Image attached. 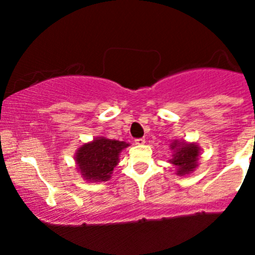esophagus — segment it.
Here are the masks:
<instances>
[{
	"label": "esophagus",
	"instance_id": "obj_1",
	"mask_svg": "<svg viewBox=\"0 0 255 255\" xmlns=\"http://www.w3.org/2000/svg\"><path fill=\"white\" fill-rule=\"evenodd\" d=\"M144 143H145V138H137V139H135V144H137V145H142Z\"/></svg>",
	"mask_w": 255,
	"mask_h": 255
}]
</instances>
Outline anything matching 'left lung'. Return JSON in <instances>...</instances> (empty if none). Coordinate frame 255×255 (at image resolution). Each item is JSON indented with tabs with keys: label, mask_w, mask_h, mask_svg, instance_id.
Returning a JSON list of instances; mask_svg holds the SVG:
<instances>
[{
	"label": "left lung",
	"mask_w": 255,
	"mask_h": 255,
	"mask_svg": "<svg viewBox=\"0 0 255 255\" xmlns=\"http://www.w3.org/2000/svg\"><path fill=\"white\" fill-rule=\"evenodd\" d=\"M171 150H174L170 163L177 168V175H186L196 169L199 163L200 146L196 143H186L174 140L171 143Z\"/></svg>",
	"instance_id": "left-lung-1"
}]
</instances>
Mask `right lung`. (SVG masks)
<instances>
[{"mask_svg":"<svg viewBox=\"0 0 255 255\" xmlns=\"http://www.w3.org/2000/svg\"><path fill=\"white\" fill-rule=\"evenodd\" d=\"M129 145L121 140L95 138L84 144L75 153V161L81 176L90 182L107 181L111 177L113 168L118 164V156Z\"/></svg>","mask_w":255,"mask_h":255,"instance_id":"add662e5","label":"right lung"}]
</instances>
